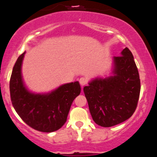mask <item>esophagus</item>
Segmentation results:
<instances>
[{"label":"esophagus","instance_id":"1","mask_svg":"<svg viewBox=\"0 0 157 157\" xmlns=\"http://www.w3.org/2000/svg\"><path fill=\"white\" fill-rule=\"evenodd\" d=\"M79 83H80V85H82V86H84V85H85L88 83V79L85 78V77H82V78L79 79Z\"/></svg>","mask_w":157,"mask_h":157}]
</instances>
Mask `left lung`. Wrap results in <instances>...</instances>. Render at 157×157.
Wrapping results in <instances>:
<instances>
[{
	"instance_id": "left-lung-1",
	"label": "left lung",
	"mask_w": 157,
	"mask_h": 157,
	"mask_svg": "<svg viewBox=\"0 0 157 157\" xmlns=\"http://www.w3.org/2000/svg\"><path fill=\"white\" fill-rule=\"evenodd\" d=\"M120 56L113 57L108 76L95 77L83 88L93 121L104 128L130 118L139 99L140 80L133 54L126 47Z\"/></svg>"
}]
</instances>
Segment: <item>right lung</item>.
Segmentation results:
<instances>
[{
  "instance_id": "1",
  "label": "right lung",
  "mask_w": 157,
  "mask_h": 157,
  "mask_svg": "<svg viewBox=\"0 0 157 157\" xmlns=\"http://www.w3.org/2000/svg\"><path fill=\"white\" fill-rule=\"evenodd\" d=\"M26 52L18 57L10 80L12 105L18 115L33 129L50 133L66 123L74 99L80 94L78 81L59 86L49 92L36 93L26 86L22 64Z\"/></svg>"
}]
</instances>
